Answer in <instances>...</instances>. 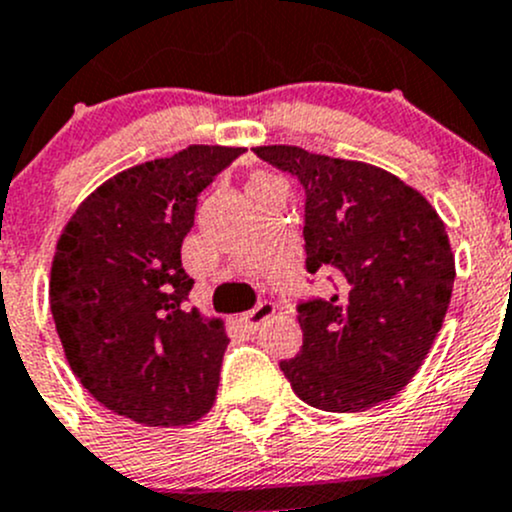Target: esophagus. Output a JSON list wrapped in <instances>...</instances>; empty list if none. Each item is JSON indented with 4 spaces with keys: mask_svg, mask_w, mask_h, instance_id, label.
<instances>
[{
    "mask_svg": "<svg viewBox=\"0 0 512 512\" xmlns=\"http://www.w3.org/2000/svg\"><path fill=\"white\" fill-rule=\"evenodd\" d=\"M273 303H266V300H263V303H258L256 308H251L249 313H244L241 315V323H244V328L249 330V333H254V330H258V325L263 323V320H268L273 315Z\"/></svg>",
    "mask_w": 512,
    "mask_h": 512,
    "instance_id": "34e87169",
    "label": "esophagus"
}]
</instances>
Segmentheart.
Masks as SVG:
<instances>
[{"label":"heart","instance_id":"obj_1","mask_svg":"<svg viewBox=\"0 0 512 512\" xmlns=\"http://www.w3.org/2000/svg\"><path fill=\"white\" fill-rule=\"evenodd\" d=\"M271 182H276V179L268 177V175H256L254 179H251L249 189H254V187H263V184H271Z\"/></svg>","mask_w":512,"mask_h":512}]
</instances>
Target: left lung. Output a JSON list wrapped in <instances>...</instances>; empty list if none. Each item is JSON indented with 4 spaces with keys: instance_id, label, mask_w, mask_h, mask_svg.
Returning <instances> with one entry per match:
<instances>
[{
    "instance_id": "obj_1",
    "label": "left lung",
    "mask_w": 512,
    "mask_h": 512,
    "mask_svg": "<svg viewBox=\"0 0 512 512\" xmlns=\"http://www.w3.org/2000/svg\"><path fill=\"white\" fill-rule=\"evenodd\" d=\"M256 155L305 189V268L333 283L298 305L303 345L281 370L305 404L365 412L407 387L451 303L444 221L416 189L367 162L263 145Z\"/></svg>"
}]
</instances>
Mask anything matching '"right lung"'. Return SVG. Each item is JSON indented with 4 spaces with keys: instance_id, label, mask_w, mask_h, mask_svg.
<instances>
[{
    "instance_id": "right-lung-1",
    "label": "right lung",
    "mask_w": 512,
    "mask_h": 512,
    "mask_svg": "<svg viewBox=\"0 0 512 512\" xmlns=\"http://www.w3.org/2000/svg\"><path fill=\"white\" fill-rule=\"evenodd\" d=\"M241 147L189 145L103 182L63 226L49 300L73 374L110 412L184 426L217 399L224 320L184 300L182 241L199 194Z\"/></svg>"
}]
</instances>
